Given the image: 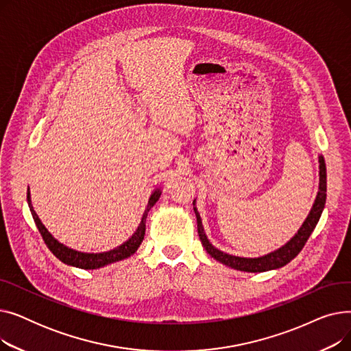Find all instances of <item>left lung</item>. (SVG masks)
I'll return each mask as SVG.
<instances>
[{
  "instance_id": "left-lung-1",
  "label": "left lung",
  "mask_w": 351,
  "mask_h": 351,
  "mask_svg": "<svg viewBox=\"0 0 351 351\" xmlns=\"http://www.w3.org/2000/svg\"><path fill=\"white\" fill-rule=\"evenodd\" d=\"M320 162V191L317 193L315 205H313V209L310 212V215L307 216V219L304 220L303 226L300 228V230L296 233L291 241L285 245L283 247H280L279 250H276L273 253H269L263 257H257V259H246V257H237V256H232L228 253H223L217 250L216 247H213L208 237L204 232V226H202V220L200 216L197 213V210L195 209L196 213V219H197V233L200 237V242L204 245V247L206 249V252L215 257L216 261H219L220 263H223L226 266H230L236 270H242V271H252V273H257V271H267L271 269H279L285 265H287L290 261H293L302 249L304 247L307 239L310 237L311 232L315 230L319 219L322 216V212L324 209V204H326V191H327V183H326V163L323 156L319 158Z\"/></svg>"
}]
</instances>
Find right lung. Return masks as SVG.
<instances>
[{
	"mask_svg": "<svg viewBox=\"0 0 351 351\" xmlns=\"http://www.w3.org/2000/svg\"><path fill=\"white\" fill-rule=\"evenodd\" d=\"M159 196H160L159 191H155L152 193L149 202H147V206H146V210L142 216V222H141L138 230L135 232V234L131 239H129L128 242H125L123 245H121L119 247L110 250V252L95 253V254L94 253H81V252H77V250L68 249L66 246H64L60 242L55 241V239L48 233L45 226L41 223V220L38 219V216H36V213L34 212V209L31 206V200H29V192H28L27 197H28V205H29V209H31V213H32V217H34V222H35L36 228H38V230H40V233L44 239L45 245L48 246V249L55 256H57L61 262H64L69 266H75V267H80V269H98V267H102L105 265L126 259V257L134 254L138 250L139 245L143 241V236H145V223H146L147 212H149L152 209V206L156 204Z\"/></svg>",
	"mask_w": 351,
	"mask_h": 351,
	"instance_id": "1",
	"label": "right lung"
}]
</instances>
